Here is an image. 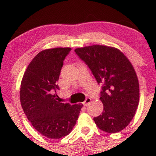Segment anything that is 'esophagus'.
Wrapping results in <instances>:
<instances>
[{
	"mask_svg": "<svg viewBox=\"0 0 156 156\" xmlns=\"http://www.w3.org/2000/svg\"><path fill=\"white\" fill-rule=\"evenodd\" d=\"M91 101H92V99H91L90 98H87V99L85 100V101L83 102V105H85V106H87V105H88L89 103H91Z\"/></svg>",
	"mask_w": 156,
	"mask_h": 156,
	"instance_id": "obj_1",
	"label": "esophagus"
}]
</instances>
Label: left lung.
I'll use <instances>...</instances> for the list:
<instances>
[{"mask_svg":"<svg viewBox=\"0 0 156 156\" xmlns=\"http://www.w3.org/2000/svg\"><path fill=\"white\" fill-rule=\"evenodd\" d=\"M88 65L98 83L103 84L102 114L94 118L100 129L115 133L133 119L139 101V84L135 69L117 48L105 45L87 46L75 50Z\"/></svg>","mask_w":156,"mask_h":156,"instance_id":"left-lung-1","label":"left lung"}]
</instances>
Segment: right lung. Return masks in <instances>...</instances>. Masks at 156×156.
<instances>
[{
	"instance_id": "obj_1",
	"label": "right lung",
	"mask_w": 156,
	"mask_h": 156,
	"mask_svg": "<svg viewBox=\"0 0 156 156\" xmlns=\"http://www.w3.org/2000/svg\"><path fill=\"white\" fill-rule=\"evenodd\" d=\"M70 48L39 52L28 64L20 91L22 108L36 130L48 139H58L71 132L83 104L60 103L56 94L63 61Z\"/></svg>"
}]
</instances>
